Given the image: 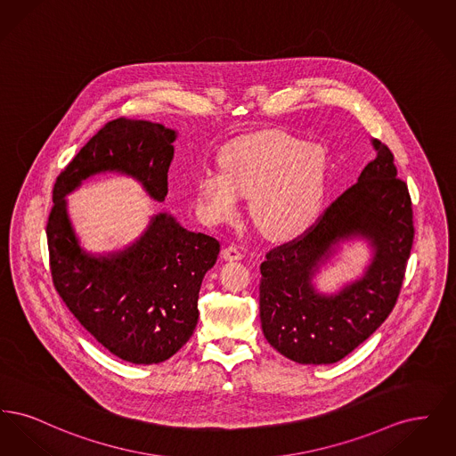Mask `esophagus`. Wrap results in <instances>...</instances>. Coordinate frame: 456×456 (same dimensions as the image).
Wrapping results in <instances>:
<instances>
[{
	"label": "esophagus",
	"mask_w": 456,
	"mask_h": 456,
	"mask_svg": "<svg viewBox=\"0 0 456 456\" xmlns=\"http://www.w3.org/2000/svg\"><path fill=\"white\" fill-rule=\"evenodd\" d=\"M222 256H224V260L227 261H238L244 258L242 251L239 249L238 246H234V244H231V246H227V248H224Z\"/></svg>",
	"instance_id": "esophagus-1"
}]
</instances>
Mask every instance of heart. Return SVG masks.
<instances>
[{"mask_svg": "<svg viewBox=\"0 0 456 456\" xmlns=\"http://www.w3.org/2000/svg\"><path fill=\"white\" fill-rule=\"evenodd\" d=\"M222 173L198 179L207 217H238L240 196H251L249 212L263 236H299L318 217L326 196V155L285 131H261L231 142L220 155Z\"/></svg>", "mask_w": 456, "mask_h": 456, "instance_id": "heart-1", "label": "heart"}]
</instances>
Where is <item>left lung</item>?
<instances>
[{
  "instance_id": "obj_1",
  "label": "left lung",
  "mask_w": 456,
  "mask_h": 456,
  "mask_svg": "<svg viewBox=\"0 0 456 456\" xmlns=\"http://www.w3.org/2000/svg\"><path fill=\"white\" fill-rule=\"evenodd\" d=\"M370 142L376 157L357 183L303 238L272 249L261 263V330L294 362H338L383 325L400 294L412 249V201L390 149ZM359 238L371 249L363 277L335 295L320 293L312 279L344 241Z\"/></svg>"
}]
</instances>
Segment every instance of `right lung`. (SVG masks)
<instances>
[{"mask_svg":"<svg viewBox=\"0 0 456 456\" xmlns=\"http://www.w3.org/2000/svg\"><path fill=\"white\" fill-rule=\"evenodd\" d=\"M175 136L159 123L114 119L75 155L53 190L45 234L54 287L99 344L133 364L164 362L190 340L201 281L216 265L220 244L159 212L130 246L94 255L73 229L66 195L94 175L116 173L164 201Z\"/></svg>","mask_w":456,"mask_h":456,"instance_id":"obj_1","label":"right lung"}]
</instances>
